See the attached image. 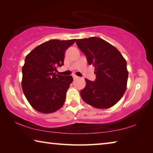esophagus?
<instances>
[{"instance_id":"obj_1","label":"esophagus","mask_w":153,"mask_h":153,"mask_svg":"<svg viewBox=\"0 0 153 153\" xmlns=\"http://www.w3.org/2000/svg\"><path fill=\"white\" fill-rule=\"evenodd\" d=\"M73 78H74V79H76L78 78V77L76 76V75H73Z\"/></svg>"}]
</instances>
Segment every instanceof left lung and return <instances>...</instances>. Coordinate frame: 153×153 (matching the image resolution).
Wrapping results in <instances>:
<instances>
[{"label":"left lung","instance_id":"left-lung-1","mask_svg":"<svg viewBox=\"0 0 153 153\" xmlns=\"http://www.w3.org/2000/svg\"><path fill=\"white\" fill-rule=\"evenodd\" d=\"M86 56L88 63L94 67L96 80H86L80 91L83 100L97 108H108L117 103L125 93L128 71L126 59L115 46L98 37L76 41Z\"/></svg>","mask_w":153,"mask_h":153}]
</instances>
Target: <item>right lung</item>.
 I'll list each match as a JSON object with an SVG mask.
<instances>
[{
  "instance_id": "obj_1",
  "label": "right lung",
  "mask_w": 153,
  "mask_h": 153,
  "mask_svg": "<svg viewBox=\"0 0 153 153\" xmlns=\"http://www.w3.org/2000/svg\"><path fill=\"white\" fill-rule=\"evenodd\" d=\"M76 40H48L25 57L22 90L30 105L38 112L51 113L63 107L73 77L60 76L55 71L63 65L65 53Z\"/></svg>"
}]
</instances>
